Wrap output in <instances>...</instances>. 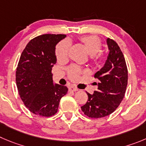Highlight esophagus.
Listing matches in <instances>:
<instances>
[{
	"label": "esophagus",
	"instance_id": "obj_1",
	"mask_svg": "<svg viewBox=\"0 0 146 146\" xmlns=\"http://www.w3.org/2000/svg\"><path fill=\"white\" fill-rule=\"evenodd\" d=\"M68 91H69V92H77L78 88H75L74 86H71L69 87Z\"/></svg>",
	"mask_w": 146,
	"mask_h": 146
}]
</instances>
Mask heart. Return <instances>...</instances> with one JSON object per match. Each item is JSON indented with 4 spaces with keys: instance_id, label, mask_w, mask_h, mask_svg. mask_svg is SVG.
<instances>
[{
    "instance_id": "1",
    "label": "heart",
    "mask_w": 146,
    "mask_h": 146,
    "mask_svg": "<svg viewBox=\"0 0 146 146\" xmlns=\"http://www.w3.org/2000/svg\"><path fill=\"white\" fill-rule=\"evenodd\" d=\"M81 41L86 47L90 55L94 56L101 51L102 46V42L97 36H93V35L84 36L81 38ZM70 41L65 39L60 42L57 45L56 49H55V54H56L57 59L60 60L66 58L69 48H70ZM96 58H99V57H96ZM68 73L70 78L76 79L81 73V70L79 67L73 65L69 68Z\"/></svg>"
}]
</instances>
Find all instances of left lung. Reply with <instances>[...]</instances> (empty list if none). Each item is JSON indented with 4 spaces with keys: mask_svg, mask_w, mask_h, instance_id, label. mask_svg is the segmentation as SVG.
<instances>
[{
    "mask_svg": "<svg viewBox=\"0 0 146 146\" xmlns=\"http://www.w3.org/2000/svg\"><path fill=\"white\" fill-rule=\"evenodd\" d=\"M109 54L104 66L96 72L97 91L88 94L87 102L81 107L86 116L100 118L115 111L123 99L127 85V68L125 58L117 42L107 38Z\"/></svg>",
    "mask_w": 146,
    "mask_h": 146,
    "instance_id": "1",
    "label": "left lung"
}]
</instances>
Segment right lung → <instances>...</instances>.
<instances>
[{
    "label": "right lung",
    "instance_id": "right-lung-1",
    "mask_svg": "<svg viewBox=\"0 0 146 146\" xmlns=\"http://www.w3.org/2000/svg\"><path fill=\"white\" fill-rule=\"evenodd\" d=\"M65 35H42L29 42L21 53L16 72L18 92L31 112L50 117L58 111L68 92L65 86L54 84L52 68L57 62L55 46Z\"/></svg>",
    "mask_w": 146,
    "mask_h": 146
}]
</instances>
